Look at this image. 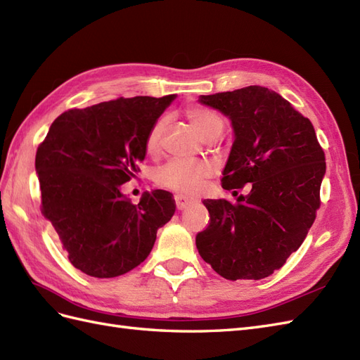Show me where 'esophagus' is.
Segmentation results:
<instances>
[{"instance_id": "obj_1", "label": "esophagus", "mask_w": 360, "mask_h": 360, "mask_svg": "<svg viewBox=\"0 0 360 360\" xmlns=\"http://www.w3.org/2000/svg\"><path fill=\"white\" fill-rule=\"evenodd\" d=\"M174 202H176V208H178V210H184V208H187L193 200L188 199L187 196L178 195V196H174Z\"/></svg>"}]
</instances>
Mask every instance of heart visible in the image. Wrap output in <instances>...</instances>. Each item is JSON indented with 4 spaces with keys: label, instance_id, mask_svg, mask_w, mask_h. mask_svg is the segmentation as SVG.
<instances>
[{
    "label": "heart",
    "instance_id": "heart-1",
    "mask_svg": "<svg viewBox=\"0 0 360 360\" xmlns=\"http://www.w3.org/2000/svg\"><path fill=\"white\" fill-rule=\"evenodd\" d=\"M186 117L188 120L193 131L198 134L200 140L207 143L214 141L224 131V120L217 115L214 110L204 106H190L186 109ZM165 122L156 120L150 127L146 138L147 153L155 155L160 150V138L162 134ZM213 176V167L205 161L186 162V161H170L156 172V184L158 186L184 193V195H193L196 193L202 184Z\"/></svg>",
    "mask_w": 360,
    "mask_h": 360
}]
</instances>
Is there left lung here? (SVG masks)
I'll list each match as a JSON object with an SVG mask.
<instances>
[{"instance_id": "1", "label": "left lung", "mask_w": 360, "mask_h": 360, "mask_svg": "<svg viewBox=\"0 0 360 360\" xmlns=\"http://www.w3.org/2000/svg\"><path fill=\"white\" fill-rule=\"evenodd\" d=\"M231 122L234 143L224 169L237 200L207 199L210 225L196 248L226 280H262L298 250L315 222L326 155L310 120L264 86L200 96Z\"/></svg>"}]
</instances>
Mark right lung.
I'll use <instances>...</instances> for the list:
<instances>
[{
  "label": "right lung",
  "instance_id": "right-lung-1",
  "mask_svg": "<svg viewBox=\"0 0 360 360\" xmlns=\"http://www.w3.org/2000/svg\"><path fill=\"white\" fill-rule=\"evenodd\" d=\"M174 97H120L67 110L38 147L42 214L84 274L112 278L132 271L174 214L169 191H147L138 205L122 193L146 158L147 134Z\"/></svg>",
  "mask_w": 360,
  "mask_h": 360
}]
</instances>
